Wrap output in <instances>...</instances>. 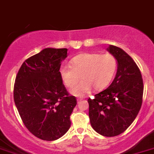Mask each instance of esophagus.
Listing matches in <instances>:
<instances>
[{
    "label": "esophagus",
    "instance_id": "obj_1",
    "mask_svg": "<svg viewBox=\"0 0 154 154\" xmlns=\"http://www.w3.org/2000/svg\"><path fill=\"white\" fill-rule=\"evenodd\" d=\"M82 100H83L82 99H77V103H80V102H81Z\"/></svg>",
    "mask_w": 154,
    "mask_h": 154
}]
</instances>
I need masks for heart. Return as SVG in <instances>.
I'll list each match as a JSON object with an SVG mask.
<instances>
[{
  "mask_svg": "<svg viewBox=\"0 0 154 154\" xmlns=\"http://www.w3.org/2000/svg\"><path fill=\"white\" fill-rule=\"evenodd\" d=\"M70 65L60 68V76L64 85L72 88L80 79L81 83L73 88L70 93L82 97L91 92L105 89L113 80L117 68V59L111 54L83 53L71 59Z\"/></svg>",
  "mask_w": 154,
  "mask_h": 154,
  "instance_id": "obj_1",
  "label": "heart"
}]
</instances>
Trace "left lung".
<instances>
[{
    "instance_id": "obj_1",
    "label": "left lung",
    "mask_w": 154,
    "mask_h": 154,
    "mask_svg": "<svg viewBox=\"0 0 154 154\" xmlns=\"http://www.w3.org/2000/svg\"><path fill=\"white\" fill-rule=\"evenodd\" d=\"M107 51L117 59L114 80L104 91L88 99L91 127L103 136L118 135L131 125L143 103L142 74L132 58L118 47Z\"/></svg>"
}]
</instances>
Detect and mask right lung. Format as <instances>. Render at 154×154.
<instances>
[{
  "label": "right lung",
  "instance_id": "add662e5",
  "mask_svg": "<svg viewBox=\"0 0 154 154\" xmlns=\"http://www.w3.org/2000/svg\"><path fill=\"white\" fill-rule=\"evenodd\" d=\"M67 48L43 49L27 59L15 78L14 101L23 124L36 137L54 141L70 128L77 105L63 84L59 69Z\"/></svg>",
  "mask_w": 154,
  "mask_h": 154
}]
</instances>
